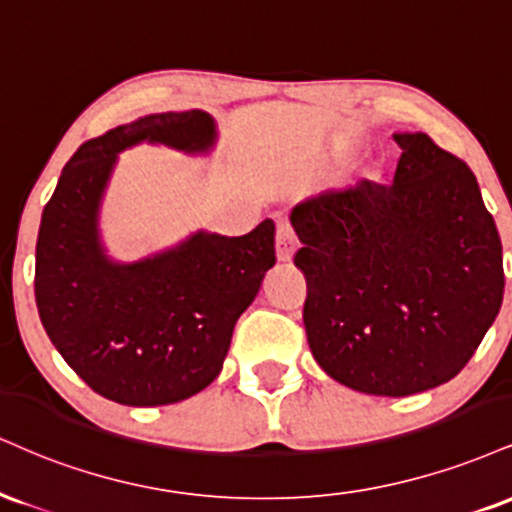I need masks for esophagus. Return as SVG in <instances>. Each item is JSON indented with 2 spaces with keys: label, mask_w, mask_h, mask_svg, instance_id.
I'll return each mask as SVG.
<instances>
[{
  "label": "esophagus",
  "mask_w": 512,
  "mask_h": 512,
  "mask_svg": "<svg viewBox=\"0 0 512 512\" xmlns=\"http://www.w3.org/2000/svg\"><path fill=\"white\" fill-rule=\"evenodd\" d=\"M295 248H298V236H295L293 226L288 221H279L276 224V257H279V262H291Z\"/></svg>",
  "instance_id": "34e87169"
}]
</instances>
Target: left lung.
<instances>
[{
	"label": "left lung",
	"mask_w": 512,
	"mask_h": 512,
	"mask_svg": "<svg viewBox=\"0 0 512 512\" xmlns=\"http://www.w3.org/2000/svg\"><path fill=\"white\" fill-rule=\"evenodd\" d=\"M393 183L360 181L293 207L319 367L369 396H412L463 369L501 310L503 252L463 159L396 133Z\"/></svg>",
	"instance_id": "1"
}]
</instances>
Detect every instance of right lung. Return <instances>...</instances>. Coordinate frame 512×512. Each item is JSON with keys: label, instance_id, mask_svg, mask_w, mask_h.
<instances>
[{"label": "right lung", "instance_id": "add662e5", "mask_svg": "<svg viewBox=\"0 0 512 512\" xmlns=\"http://www.w3.org/2000/svg\"><path fill=\"white\" fill-rule=\"evenodd\" d=\"M212 116L152 114L76 150L42 212L35 303L49 341L92 391L133 408L186 400L207 389L229 353L233 326L274 267V221L238 238L197 231L155 257L119 264L97 231L102 193L126 147L214 145Z\"/></svg>", "mask_w": 512, "mask_h": 512}]
</instances>
